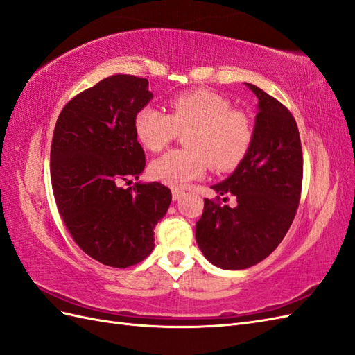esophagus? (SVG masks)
I'll use <instances>...</instances> for the list:
<instances>
[{"label":"esophagus","instance_id":"34e87169","mask_svg":"<svg viewBox=\"0 0 355 355\" xmlns=\"http://www.w3.org/2000/svg\"><path fill=\"white\" fill-rule=\"evenodd\" d=\"M181 196H184V190H181V189H172V199L178 200Z\"/></svg>","mask_w":355,"mask_h":355}]
</instances>
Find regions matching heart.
I'll return each instance as SVG.
<instances>
[{
	"instance_id": "b5f03b06",
	"label": "heart",
	"mask_w": 355,
	"mask_h": 355,
	"mask_svg": "<svg viewBox=\"0 0 355 355\" xmlns=\"http://www.w3.org/2000/svg\"><path fill=\"white\" fill-rule=\"evenodd\" d=\"M169 114L153 105L141 108L134 120L139 144L160 151L178 132L184 150H171L150 165L151 177L172 187H183L205 175L208 166L234 169L245 157L254 137L247 113L232 108L230 101L208 89H193L168 101Z\"/></svg>"
}]
</instances>
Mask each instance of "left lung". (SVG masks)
<instances>
[{
	"instance_id": "obj_1",
	"label": "left lung",
	"mask_w": 355,
	"mask_h": 355,
	"mask_svg": "<svg viewBox=\"0 0 355 355\" xmlns=\"http://www.w3.org/2000/svg\"><path fill=\"white\" fill-rule=\"evenodd\" d=\"M245 85L259 98L251 147L226 180L211 186L223 202L235 196L236 207L205 199L196 223L202 254L227 270L257 265L279 245L295 220L303 177L295 117L260 87Z\"/></svg>"
}]
</instances>
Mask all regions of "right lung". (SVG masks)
Returning <instances> with one entry per match:
<instances>
[{
    "label": "right lung",
    "instance_id": "1",
    "mask_svg": "<svg viewBox=\"0 0 355 355\" xmlns=\"http://www.w3.org/2000/svg\"><path fill=\"white\" fill-rule=\"evenodd\" d=\"M153 94L148 80L114 74L74 96L58 117L50 177L59 214L76 244L107 266L129 268L155 248L171 190L132 183L146 166L134 120Z\"/></svg>",
    "mask_w": 355,
    "mask_h": 355
}]
</instances>
